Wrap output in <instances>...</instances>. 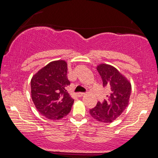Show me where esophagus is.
I'll return each mask as SVG.
<instances>
[{
	"mask_svg": "<svg viewBox=\"0 0 158 158\" xmlns=\"http://www.w3.org/2000/svg\"><path fill=\"white\" fill-rule=\"evenodd\" d=\"M84 95H85L84 93L79 92V93H77V95L78 96V97H82V96H84Z\"/></svg>",
	"mask_w": 158,
	"mask_h": 158,
	"instance_id": "obj_1",
	"label": "esophagus"
}]
</instances>
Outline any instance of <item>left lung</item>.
<instances>
[{
    "instance_id": "obj_1",
    "label": "left lung",
    "mask_w": 158,
    "mask_h": 158,
    "mask_svg": "<svg viewBox=\"0 0 158 158\" xmlns=\"http://www.w3.org/2000/svg\"><path fill=\"white\" fill-rule=\"evenodd\" d=\"M97 70L102 80L103 86L109 94L102 102H98L89 113L101 123H111L116 120L127 107L131 94L130 82L114 67L107 64L98 65Z\"/></svg>"
}]
</instances>
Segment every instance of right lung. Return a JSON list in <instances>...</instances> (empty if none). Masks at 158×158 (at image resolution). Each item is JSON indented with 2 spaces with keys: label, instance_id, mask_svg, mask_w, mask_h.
I'll return each mask as SVG.
<instances>
[{
  "label": "right lung",
  "instance_id": "add662e5",
  "mask_svg": "<svg viewBox=\"0 0 158 158\" xmlns=\"http://www.w3.org/2000/svg\"><path fill=\"white\" fill-rule=\"evenodd\" d=\"M68 65L60 60L49 63L31 79V98L42 116L60 120L71 111L74 100L66 90L70 82L67 77Z\"/></svg>",
  "mask_w": 158,
  "mask_h": 158
}]
</instances>
